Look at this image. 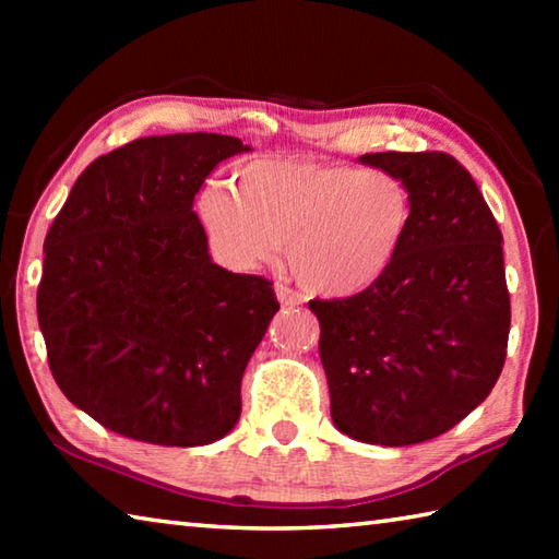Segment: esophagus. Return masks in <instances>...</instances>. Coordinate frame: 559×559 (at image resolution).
Wrapping results in <instances>:
<instances>
[{"label": "esophagus", "mask_w": 559, "mask_h": 559, "mask_svg": "<svg viewBox=\"0 0 559 559\" xmlns=\"http://www.w3.org/2000/svg\"><path fill=\"white\" fill-rule=\"evenodd\" d=\"M273 290H276V298H278L281 306H286V308H296V306H300V302H302V296H300V293H296V290L288 288V286H283V283H278V286L273 288Z\"/></svg>", "instance_id": "1"}]
</instances>
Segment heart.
<instances>
[{"mask_svg":"<svg viewBox=\"0 0 559 559\" xmlns=\"http://www.w3.org/2000/svg\"><path fill=\"white\" fill-rule=\"evenodd\" d=\"M197 212L226 266L259 269L288 243L302 286L347 298L372 288L400 259L414 200L382 169L257 159L239 169L236 189L206 187Z\"/></svg>","mask_w":559,"mask_h":559,"instance_id":"obj_1","label":"heart"}]
</instances>
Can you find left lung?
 <instances>
[{
  "instance_id": "1",
  "label": "left lung",
  "mask_w": 559,
  "mask_h": 559,
  "mask_svg": "<svg viewBox=\"0 0 559 559\" xmlns=\"http://www.w3.org/2000/svg\"><path fill=\"white\" fill-rule=\"evenodd\" d=\"M359 163L409 187L412 231L372 288L308 308L335 427L362 443L409 447L466 419L503 370V234L451 155L370 153Z\"/></svg>"
}]
</instances>
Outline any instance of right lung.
Wrapping results in <instances>:
<instances>
[{
	"instance_id": "obj_1",
	"label": "right lung",
	"mask_w": 559,
	"mask_h": 559,
	"mask_svg": "<svg viewBox=\"0 0 559 559\" xmlns=\"http://www.w3.org/2000/svg\"><path fill=\"white\" fill-rule=\"evenodd\" d=\"M239 138L132 140L86 167L44 241L36 313L66 400L122 437L206 447L241 414V377L278 302L216 266L194 194Z\"/></svg>"
}]
</instances>
